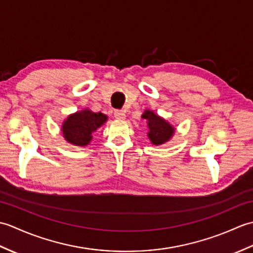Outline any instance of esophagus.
Returning <instances> with one entry per match:
<instances>
[{"mask_svg":"<svg viewBox=\"0 0 253 253\" xmlns=\"http://www.w3.org/2000/svg\"><path fill=\"white\" fill-rule=\"evenodd\" d=\"M114 116H115V118H117V120H125V117H126L125 111H124V110H115Z\"/></svg>","mask_w":253,"mask_h":253,"instance_id":"34e87169","label":"esophagus"}]
</instances>
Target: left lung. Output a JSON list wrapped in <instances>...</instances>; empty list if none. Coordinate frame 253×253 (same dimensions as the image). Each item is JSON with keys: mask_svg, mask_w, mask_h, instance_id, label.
<instances>
[{"mask_svg": "<svg viewBox=\"0 0 253 253\" xmlns=\"http://www.w3.org/2000/svg\"><path fill=\"white\" fill-rule=\"evenodd\" d=\"M142 118L148 120V126L150 129L148 132V137L155 146L169 141V138L173 136L174 128L165 120H163L162 117L154 114L153 112L146 111L143 113Z\"/></svg>", "mask_w": 253, "mask_h": 253, "instance_id": "1", "label": "left lung"}]
</instances>
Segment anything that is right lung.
Returning <instances> with one entry per match:
<instances>
[{
  "label": "right lung",
  "mask_w": 253,
  "mask_h": 253,
  "mask_svg": "<svg viewBox=\"0 0 253 253\" xmlns=\"http://www.w3.org/2000/svg\"><path fill=\"white\" fill-rule=\"evenodd\" d=\"M107 116L103 113H93L89 110L77 112L68 116L64 122L62 130L68 142L84 147L92 139V133L106 122Z\"/></svg>",
  "instance_id": "1"
}]
</instances>
